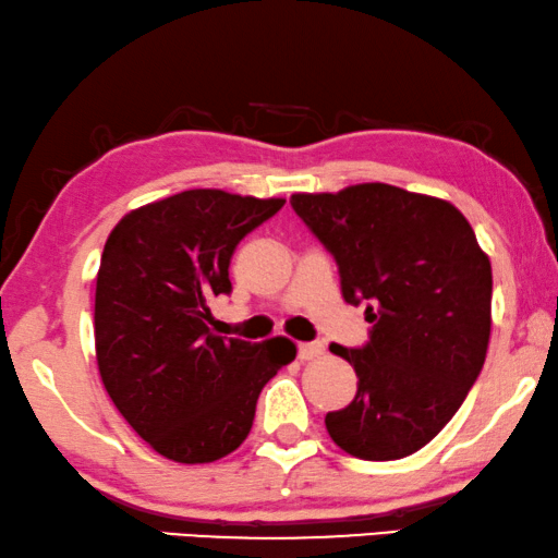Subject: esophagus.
Masks as SVG:
<instances>
[{
	"label": "esophagus",
	"instance_id": "34e87169",
	"mask_svg": "<svg viewBox=\"0 0 558 558\" xmlns=\"http://www.w3.org/2000/svg\"><path fill=\"white\" fill-rule=\"evenodd\" d=\"M326 353V345L323 343H301L298 345V359L301 361H315Z\"/></svg>",
	"mask_w": 558,
	"mask_h": 558
}]
</instances>
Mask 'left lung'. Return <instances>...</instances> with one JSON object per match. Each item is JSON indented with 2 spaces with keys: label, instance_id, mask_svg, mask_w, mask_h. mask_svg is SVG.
<instances>
[{
  "label": "left lung",
  "instance_id": "left-lung-1",
  "mask_svg": "<svg viewBox=\"0 0 558 558\" xmlns=\"http://www.w3.org/2000/svg\"><path fill=\"white\" fill-rule=\"evenodd\" d=\"M336 257L340 293L365 303L363 348L330 345L359 390L326 415L330 438L363 461H396L434 440L476 384L492 336V263L451 203L365 182L290 197Z\"/></svg>",
  "mask_w": 558,
  "mask_h": 558
}]
</instances>
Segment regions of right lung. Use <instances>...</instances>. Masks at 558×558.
I'll list each match as a JSON object with an SVG mask.
<instances>
[{
  "mask_svg": "<svg viewBox=\"0 0 558 558\" xmlns=\"http://www.w3.org/2000/svg\"><path fill=\"white\" fill-rule=\"evenodd\" d=\"M282 205L185 190L128 213L107 238L95 290L99 376L165 459L210 463L235 451L263 386L295 359L288 338L247 343L207 328V303L232 290L238 243Z\"/></svg>",
  "mask_w": 558,
  "mask_h": 558,
  "instance_id": "right-lung-1",
  "label": "right lung"
}]
</instances>
